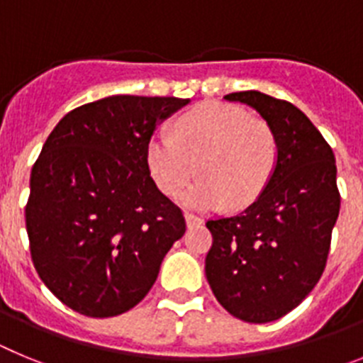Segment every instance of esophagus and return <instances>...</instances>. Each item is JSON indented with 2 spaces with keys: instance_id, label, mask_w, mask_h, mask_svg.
Here are the masks:
<instances>
[{
  "instance_id": "esophagus-1",
  "label": "esophagus",
  "mask_w": 363,
  "mask_h": 363,
  "mask_svg": "<svg viewBox=\"0 0 363 363\" xmlns=\"http://www.w3.org/2000/svg\"><path fill=\"white\" fill-rule=\"evenodd\" d=\"M185 221H187V225H189V227L200 225V223H203V220H201L200 216H196V214H192V213L185 214Z\"/></svg>"
}]
</instances>
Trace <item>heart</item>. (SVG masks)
<instances>
[{"label":"heart","instance_id":"b5f03b06","mask_svg":"<svg viewBox=\"0 0 363 363\" xmlns=\"http://www.w3.org/2000/svg\"><path fill=\"white\" fill-rule=\"evenodd\" d=\"M278 162L277 134L262 118L233 105L203 104L176 123V138L158 133L147 145L154 182L167 196L178 194L196 172L201 179L182 196L191 209H233L252 203Z\"/></svg>","mask_w":363,"mask_h":363}]
</instances>
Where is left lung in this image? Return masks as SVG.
<instances>
[{"label": "left lung", "instance_id": "obj_1", "mask_svg": "<svg viewBox=\"0 0 363 363\" xmlns=\"http://www.w3.org/2000/svg\"><path fill=\"white\" fill-rule=\"evenodd\" d=\"M256 108L277 134L267 187L243 213L207 220L213 245L205 277L221 307L249 323L278 320L318 284L340 213L331 145L285 99L258 91L227 94Z\"/></svg>", "mask_w": 363, "mask_h": 363}]
</instances>
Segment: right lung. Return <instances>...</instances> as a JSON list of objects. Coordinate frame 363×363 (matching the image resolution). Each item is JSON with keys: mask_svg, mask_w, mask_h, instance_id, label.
<instances>
[{"mask_svg": "<svg viewBox=\"0 0 363 363\" xmlns=\"http://www.w3.org/2000/svg\"><path fill=\"white\" fill-rule=\"evenodd\" d=\"M187 104L108 96L70 111L47 138L25 207L30 256L76 313L108 318L133 309L184 236V213L150 178L147 145L156 125Z\"/></svg>", "mask_w": 363, "mask_h": 363, "instance_id": "right-lung-1", "label": "right lung"}]
</instances>
